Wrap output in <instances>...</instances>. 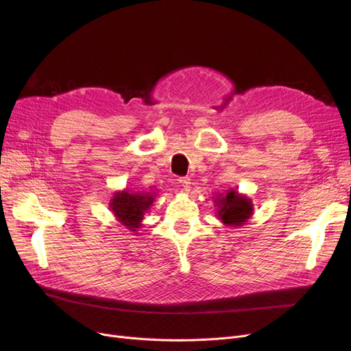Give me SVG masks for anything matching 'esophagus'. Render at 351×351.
I'll return each instance as SVG.
<instances>
[{"label":"esophagus","mask_w":351,"mask_h":351,"mask_svg":"<svg viewBox=\"0 0 351 351\" xmlns=\"http://www.w3.org/2000/svg\"><path fill=\"white\" fill-rule=\"evenodd\" d=\"M191 183H192V182H191V178H188V176H186V178H179V185L182 186V189H183V191L189 192V191H191V188H192V186H191Z\"/></svg>","instance_id":"1"}]
</instances>
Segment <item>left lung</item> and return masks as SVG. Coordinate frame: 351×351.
<instances>
[{"instance_id":"obj_1","label":"left lung","mask_w":351,"mask_h":351,"mask_svg":"<svg viewBox=\"0 0 351 351\" xmlns=\"http://www.w3.org/2000/svg\"><path fill=\"white\" fill-rule=\"evenodd\" d=\"M213 204L216 206L217 219L229 228L246 225L254 210L252 199L233 189L225 191V193H217L213 197Z\"/></svg>"}]
</instances>
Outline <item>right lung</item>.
I'll list each match as a JSON object with an SVG mask.
<instances>
[{
  "instance_id": "add662e5",
  "label": "right lung",
  "mask_w": 351,
  "mask_h": 351,
  "mask_svg": "<svg viewBox=\"0 0 351 351\" xmlns=\"http://www.w3.org/2000/svg\"><path fill=\"white\" fill-rule=\"evenodd\" d=\"M156 189L151 192L118 191L109 200V209L118 222L131 232L138 233L145 215L151 210L156 196Z\"/></svg>"
}]
</instances>
